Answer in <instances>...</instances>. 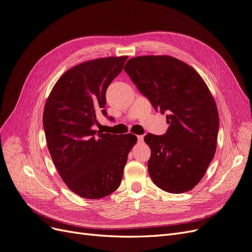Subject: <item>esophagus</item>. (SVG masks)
<instances>
[{
    "mask_svg": "<svg viewBox=\"0 0 252 252\" xmlns=\"http://www.w3.org/2000/svg\"><path fill=\"white\" fill-rule=\"evenodd\" d=\"M138 141L143 142L144 141V136L143 135H138Z\"/></svg>",
    "mask_w": 252,
    "mask_h": 252,
    "instance_id": "34e87169",
    "label": "esophagus"
}]
</instances>
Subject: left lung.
Wrapping results in <instances>:
<instances>
[{
  "label": "left lung",
  "instance_id": "obj_1",
  "mask_svg": "<svg viewBox=\"0 0 252 252\" xmlns=\"http://www.w3.org/2000/svg\"><path fill=\"white\" fill-rule=\"evenodd\" d=\"M124 70L169 124L165 134L144 138L151 150L152 182L167 192L189 191L217 149L219 112L209 88L191 66L170 56L135 57Z\"/></svg>",
  "mask_w": 252,
  "mask_h": 252
}]
</instances>
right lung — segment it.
I'll use <instances>...</instances> for the list:
<instances>
[{
    "label": "right lung",
    "instance_id": "1",
    "mask_svg": "<svg viewBox=\"0 0 252 252\" xmlns=\"http://www.w3.org/2000/svg\"><path fill=\"white\" fill-rule=\"evenodd\" d=\"M127 59H95L70 68L45 103L43 127L52 161L67 187L85 199H102L116 191L138 140L131 133H103L93 128L98 113L107 117L106 90Z\"/></svg>",
    "mask_w": 252,
    "mask_h": 252
}]
</instances>
